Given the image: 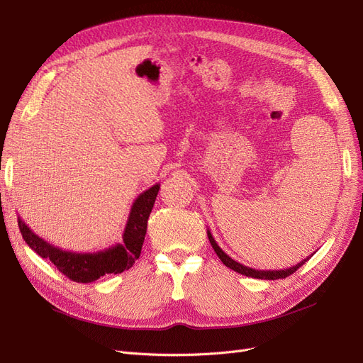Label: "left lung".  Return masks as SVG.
<instances>
[{
	"mask_svg": "<svg viewBox=\"0 0 363 363\" xmlns=\"http://www.w3.org/2000/svg\"><path fill=\"white\" fill-rule=\"evenodd\" d=\"M208 238H209V242H211L213 251L217 252V256L220 257V260H221L227 267H230V269H233V271L238 272V274H242V275L251 277V278H259V279H279V278H286V277L291 275L293 272H296L305 262H308V260H310V259L313 257V254H311L310 257L303 259L301 263H298L296 266L289 267V269H279V271H277V269H275V271H262V269H260V271H259V269H252V267H248V266H245V264H240V263H238L236 260H233L232 257L227 256V254H225V252L218 247V244L216 242V239H213V236H212V233H211L209 229H208Z\"/></svg>",
	"mask_w": 363,
	"mask_h": 363,
	"instance_id": "left-lung-1",
	"label": "left lung"
}]
</instances>
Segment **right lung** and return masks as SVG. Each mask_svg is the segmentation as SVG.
<instances>
[{
    "instance_id": "obj_1",
    "label": "right lung",
    "mask_w": 363,
    "mask_h": 363,
    "mask_svg": "<svg viewBox=\"0 0 363 363\" xmlns=\"http://www.w3.org/2000/svg\"><path fill=\"white\" fill-rule=\"evenodd\" d=\"M158 190L160 184H155L134 200L124 229L123 244H116L97 252L65 251L52 245L35 235L21 217H18L19 230L28 247L42 259H49L67 278L76 283H92L103 275L121 274L130 269L139 259L146 235L147 218L154 208Z\"/></svg>"
}]
</instances>
